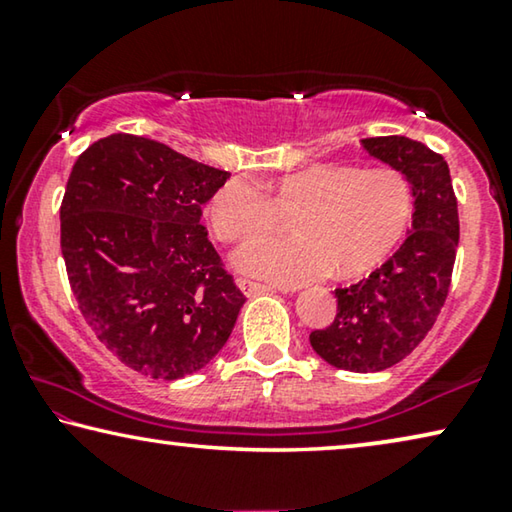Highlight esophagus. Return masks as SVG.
I'll return each instance as SVG.
<instances>
[{"label": "esophagus", "mask_w": 512, "mask_h": 512, "mask_svg": "<svg viewBox=\"0 0 512 512\" xmlns=\"http://www.w3.org/2000/svg\"><path fill=\"white\" fill-rule=\"evenodd\" d=\"M236 285L246 296H255V294H262V292H273L271 285H264V282H257V280H248V278H239L236 280Z\"/></svg>", "instance_id": "34e87169"}]
</instances>
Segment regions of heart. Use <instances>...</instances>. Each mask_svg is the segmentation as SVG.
<instances>
[{"label":"heart","mask_w":512,"mask_h":512,"mask_svg":"<svg viewBox=\"0 0 512 512\" xmlns=\"http://www.w3.org/2000/svg\"><path fill=\"white\" fill-rule=\"evenodd\" d=\"M289 216V236L243 246L236 264L253 276L301 285L331 269L358 276L398 246L414 216V186L393 165L317 163L292 172L264 193L234 177L211 197L209 218L220 241L269 234Z\"/></svg>","instance_id":"1"}]
</instances>
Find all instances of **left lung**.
I'll use <instances>...</instances> for the list:
<instances>
[{"mask_svg":"<svg viewBox=\"0 0 512 512\" xmlns=\"http://www.w3.org/2000/svg\"><path fill=\"white\" fill-rule=\"evenodd\" d=\"M363 147L409 177L414 225L377 271L335 289V319L310 333V345L338 370L379 372L414 352L437 322L451 287L460 218L444 156L402 135L368 137Z\"/></svg>","mask_w":512,"mask_h":512,"instance_id":"left-lung-1","label":"left lung"}]
</instances>
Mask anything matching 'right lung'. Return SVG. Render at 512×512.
I'll use <instances>...</instances> for the list:
<instances>
[{"label": "right lung", "instance_id": "obj_1", "mask_svg": "<svg viewBox=\"0 0 512 512\" xmlns=\"http://www.w3.org/2000/svg\"><path fill=\"white\" fill-rule=\"evenodd\" d=\"M227 177L131 133L75 160L59 209L68 282L96 338L144 377L202 370L246 301L200 223Z\"/></svg>", "mask_w": 512, "mask_h": 512}]
</instances>
